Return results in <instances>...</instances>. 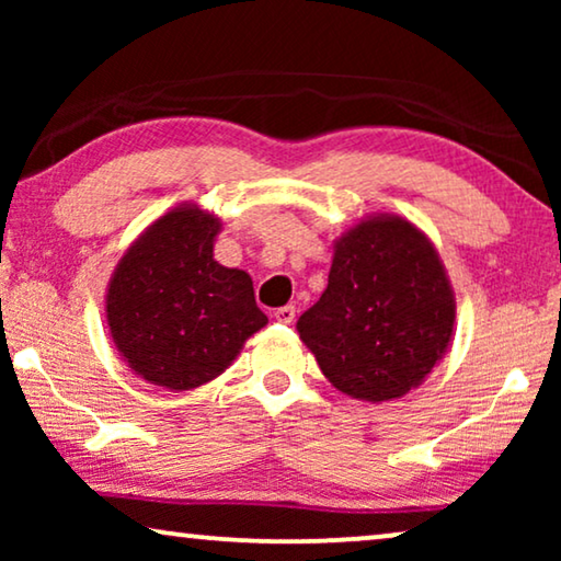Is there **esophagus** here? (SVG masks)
I'll list each match as a JSON object with an SVG mask.
<instances>
[{"label":"esophagus","mask_w":561,"mask_h":561,"mask_svg":"<svg viewBox=\"0 0 561 561\" xmlns=\"http://www.w3.org/2000/svg\"><path fill=\"white\" fill-rule=\"evenodd\" d=\"M273 317L275 321H280V324H290V321L296 319V306H280V309L273 311Z\"/></svg>","instance_id":"esophagus-1"}]
</instances>
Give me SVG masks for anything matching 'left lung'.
<instances>
[{
	"label": "left lung",
	"instance_id": "8db88e82",
	"mask_svg": "<svg viewBox=\"0 0 561 561\" xmlns=\"http://www.w3.org/2000/svg\"><path fill=\"white\" fill-rule=\"evenodd\" d=\"M455 313L434 242L398 214H375L336 237L327 290L296 329L336 390L382 403L434 370Z\"/></svg>",
	"mask_w": 561,
	"mask_h": 561
}]
</instances>
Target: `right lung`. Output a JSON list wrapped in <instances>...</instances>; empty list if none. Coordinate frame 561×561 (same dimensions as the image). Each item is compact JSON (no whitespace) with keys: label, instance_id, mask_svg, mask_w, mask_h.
Instances as JSON below:
<instances>
[{"label":"right lung","instance_id":"1","mask_svg":"<svg viewBox=\"0 0 561 561\" xmlns=\"http://www.w3.org/2000/svg\"><path fill=\"white\" fill-rule=\"evenodd\" d=\"M221 221L196 204L158 217L114 267L106 324L129 370L150 386L191 390L227 370L267 324L252 278L214 260Z\"/></svg>","mask_w":561,"mask_h":561}]
</instances>
